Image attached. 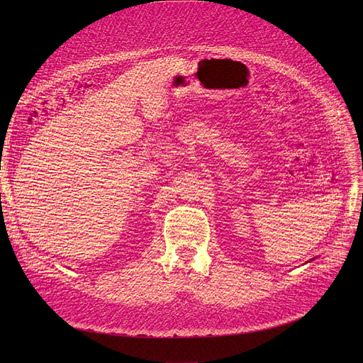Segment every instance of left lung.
Segmentation results:
<instances>
[{"mask_svg":"<svg viewBox=\"0 0 363 363\" xmlns=\"http://www.w3.org/2000/svg\"><path fill=\"white\" fill-rule=\"evenodd\" d=\"M312 260H315V259H312Z\"/></svg>","mask_w":363,"mask_h":363,"instance_id":"1","label":"left lung"}]
</instances>
